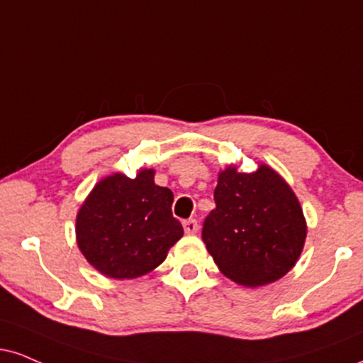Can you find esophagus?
Listing matches in <instances>:
<instances>
[{
  "instance_id": "obj_1",
  "label": "esophagus",
  "mask_w": 363,
  "mask_h": 363,
  "mask_svg": "<svg viewBox=\"0 0 363 363\" xmlns=\"http://www.w3.org/2000/svg\"><path fill=\"white\" fill-rule=\"evenodd\" d=\"M184 231H186V233H189V235L196 233V231H198V221H196L194 218H189V220H186L184 221Z\"/></svg>"
}]
</instances>
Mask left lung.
Instances as JSON below:
<instances>
[{
    "instance_id": "1",
    "label": "left lung",
    "mask_w": 363,
    "mask_h": 363,
    "mask_svg": "<svg viewBox=\"0 0 363 363\" xmlns=\"http://www.w3.org/2000/svg\"><path fill=\"white\" fill-rule=\"evenodd\" d=\"M215 203L201 237L226 277L257 287L294 267L306 240V221L298 198L276 170L260 165L243 174L228 167L218 177Z\"/></svg>"
}]
</instances>
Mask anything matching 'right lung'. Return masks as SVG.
<instances>
[{
	"label": "right lung",
	"instance_id": "right-lung-1",
	"mask_svg": "<svg viewBox=\"0 0 363 363\" xmlns=\"http://www.w3.org/2000/svg\"><path fill=\"white\" fill-rule=\"evenodd\" d=\"M172 201V191L154 182L152 169L135 179L113 174L99 181L77 213L82 255L113 279H135L159 267L184 235Z\"/></svg>",
	"mask_w": 363,
	"mask_h": 363
}]
</instances>
